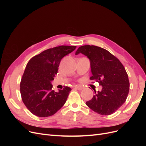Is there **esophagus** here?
I'll use <instances>...</instances> for the list:
<instances>
[{
  "label": "esophagus",
  "instance_id": "obj_1",
  "mask_svg": "<svg viewBox=\"0 0 146 146\" xmlns=\"http://www.w3.org/2000/svg\"><path fill=\"white\" fill-rule=\"evenodd\" d=\"M75 88H76V89L78 90H82L83 89H84V88L82 86H76Z\"/></svg>",
  "mask_w": 146,
  "mask_h": 146
}]
</instances>
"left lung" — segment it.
<instances>
[{
  "label": "left lung",
  "mask_w": 146,
  "mask_h": 146,
  "mask_svg": "<svg viewBox=\"0 0 146 146\" xmlns=\"http://www.w3.org/2000/svg\"><path fill=\"white\" fill-rule=\"evenodd\" d=\"M82 53L90 61L92 76L90 80L102 86L91 100L86 102L90 108L102 115H110L125 102L130 89L126 70L116 56L104 48L85 45L79 47L76 55Z\"/></svg>",
  "instance_id": "left-lung-1"
}]
</instances>
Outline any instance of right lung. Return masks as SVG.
<instances>
[{
  "label": "right lung",
  "instance_id": "right-lung-1",
  "mask_svg": "<svg viewBox=\"0 0 146 146\" xmlns=\"http://www.w3.org/2000/svg\"><path fill=\"white\" fill-rule=\"evenodd\" d=\"M76 46H60L48 48L31 58L26 66L20 83V92L24 105L34 115H54L64 105L70 88L55 92L51 82L58 72L63 57L73 52Z\"/></svg>",
  "mask_w": 146,
  "mask_h": 146
}]
</instances>
